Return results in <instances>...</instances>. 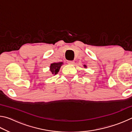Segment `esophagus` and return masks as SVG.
I'll list each match as a JSON object with an SVG mask.
<instances>
[{
	"instance_id": "obj_1",
	"label": "esophagus",
	"mask_w": 132,
	"mask_h": 132,
	"mask_svg": "<svg viewBox=\"0 0 132 132\" xmlns=\"http://www.w3.org/2000/svg\"><path fill=\"white\" fill-rule=\"evenodd\" d=\"M68 63L69 64H73L75 63V61H68Z\"/></svg>"
}]
</instances>
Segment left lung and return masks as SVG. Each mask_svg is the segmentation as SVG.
Wrapping results in <instances>:
<instances>
[{
    "mask_svg": "<svg viewBox=\"0 0 132 132\" xmlns=\"http://www.w3.org/2000/svg\"><path fill=\"white\" fill-rule=\"evenodd\" d=\"M84 68H87V66H86V65H85V64H84Z\"/></svg>",
    "mask_w": 132,
    "mask_h": 132,
    "instance_id": "left-lung-1",
    "label": "left lung"
}]
</instances>
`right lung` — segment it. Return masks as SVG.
<instances>
[{"mask_svg": "<svg viewBox=\"0 0 132 132\" xmlns=\"http://www.w3.org/2000/svg\"><path fill=\"white\" fill-rule=\"evenodd\" d=\"M62 64H63V62L53 63L51 64L50 66V71L52 73V74L53 75L57 74Z\"/></svg>", "mask_w": 132, "mask_h": 132, "instance_id": "right-lung-1", "label": "right lung"}]
</instances>
